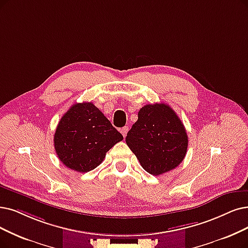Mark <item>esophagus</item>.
<instances>
[{
	"instance_id": "34e87169",
	"label": "esophagus",
	"mask_w": 248,
	"mask_h": 248,
	"mask_svg": "<svg viewBox=\"0 0 248 248\" xmlns=\"http://www.w3.org/2000/svg\"><path fill=\"white\" fill-rule=\"evenodd\" d=\"M128 130H129V129H128V127H123V128H122V129H121V133H122L123 137H126Z\"/></svg>"
}]
</instances>
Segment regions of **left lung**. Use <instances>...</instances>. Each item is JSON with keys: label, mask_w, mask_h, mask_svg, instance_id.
Instances as JSON below:
<instances>
[{"label": "left lung", "mask_w": 248, "mask_h": 248, "mask_svg": "<svg viewBox=\"0 0 248 248\" xmlns=\"http://www.w3.org/2000/svg\"><path fill=\"white\" fill-rule=\"evenodd\" d=\"M126 143L143 169L158 176L184 160L188 136L180 118L166 104L145 105L126 136Z\"/></svg>", "instance_id": "obj_1"}]
</instances>
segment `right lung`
Listing matches in <instances>:
<instances>
[{
  "instance_id": "obj_1",
  "label": "right lung",
  "mask_w": 248,
  "mask_h": 248,
  "mask_svg": "<svg viewBox=\"0 0 248 248\" xmlns=\"http://www.w3.org/2000/svg\"><path fill=\"white\" fill-rule=\"evenodd\" d=\"M123 136L93 103L73 105L54 135L58 157L69 169L86 173L100 165Z\"/></svg>"
}]
</instances>
